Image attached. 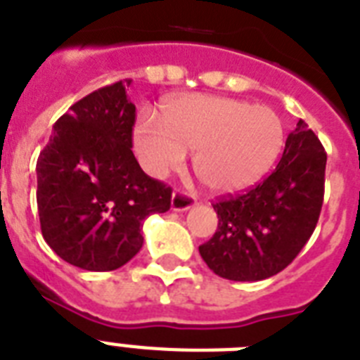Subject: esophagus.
Listing matches in <instances>:
<instances>
[{
    "mask_svg": "<svg viewBox=\"0 0 360 360\" xmlns=\"http://www.w3.org/2000/svg\"><path fill=\"white\" fill-rule=\"evenodd\" d=\"M195 203H198V201H195L194 195L186 194V192H183V190H175L174 194H172L170 207L172 210H175V212H185V210L194 207Z\"/></svg>",
    "mask_w": 360,
    "mask_h": 360,
    "instance_id": "obj_1",
    "label": "esophagus"
}]
</instances>
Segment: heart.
<instances>
[{
	"label": "heart",
	"mask_w": 360,
	"mask_h": 360,
	"mask_svg": "<svg viewBox=\"0 0 360 360\" xmlns=\"http://www.w3.org/2000/svg\"><path fill=\"white\" fill-rule=\"evenodd\" d=\"M283 124L271 108L217 95L179 96L162 105L161 120L143 111L135 148L152 175H166L194 152L192 166L214 192L255 185L276 161Z\"/></svg>",
	"instance_id": "b5f03b06"
}]
</instances>
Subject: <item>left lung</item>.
<instances>
[{
	"label": "left lung",
	"instance_id": "8db88e82",
	"mask_svg": "<svg viewBox=\"0 0 360 360\" xmlns=\"http://www.w3.org/2000/svg\"><path fill=\"white\" fill-rule=\"evenodd\" d=\"M326 161L319 137L298 120L273 174L212 205L216 234L199 247L210 271L234 282H256L288 267L319 221Z\"/></svg>",
	"mask_w": 360,
	"mask_h": 360
}]
</instances>
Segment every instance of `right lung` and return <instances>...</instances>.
Instances as JSON below:
<instances>
[{
  "instance_id": "add662e5",
  "label": "right lung",
  "mask_w": 360,
  "mask_h": 360,
  "mask_svg": "<svg viewBox=\"0 0 360 360\" xmlns=\"http://www.w3.org/2000/svg\"><path fill=\"white\" fill-rule=\"evenodd\" d=\"M129 78L72 104L36 162L44 240L86 271H115L143 247V221L170 208L172 188L143 172L131 152Z\"/></svg>"
}]
</instances>
